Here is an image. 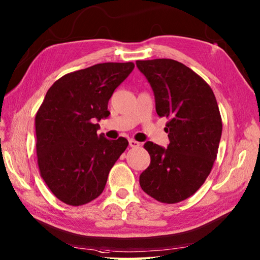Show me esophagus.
<instances>
[{"instance_id":"obj_1","label":"esophagus","mask_w":260,"mask_h":260,"mask_svg":"<svg viewBox=\"0 0 260 260\" xmlns=\"http://www.w3.org/2000/svg\"><path fill=\"white\" fill-rule=\"evenodd\" d=\"M128 143H129L131 148H139V146H140V142H138V141H135L133 139H131L128 141Z\"/></svg>"}]
</instances>
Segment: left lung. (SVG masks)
<instances>
[{"mask_svg":"<svg viewBox=\"0 0 260 260\" xmlns=\"http://www.w3.org/2000/svg\"><path fill=\"white\" fill-rule=\"evenodd\" d=\"M136 66L152 87L158 116L169 119L167 149L144 144L151 162L140 185L155 200L177 204L199 190L214 166L223 129L218 105L209 85L176 60H138Z\"/></svg>","mask_w":260,"mask_h":260,"instance_id":"8db88e82","label":"left lung"}]
</instances>
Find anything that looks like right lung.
I'll return each mask as SVG.
<instances>
[{"label": "right lung", "mask_w": 260, "mask_h": 260, "mask_svg": "<svg viewBox=\"0 0 260 260\" xmlns=\"http://www.w3.org/2000/svg\"><path fill=\"white\" fill-rule=\"evenodd\" d=\"M134 69L106 62L69 73L46 92L35 117L40 173L51 192L69 206L88 204L105 190L108 175L128 141L98 135L110 115L108 102Z\"/></svg>", "instance_id": "1"}]
</instances>
